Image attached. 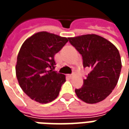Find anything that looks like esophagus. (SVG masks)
I'll use <instances>...</instances> for the list:
<instances>
[{"instance_id":"34e87169","label":"esophagus","mask_w":129,"mask_h":129,"mask_svg":"<svg viewBox=\"0 0 129 129\" xmlns=\"http://www.w3.org/2000/svg\"><path fill=\"white\" fill-rule=\"evenodd\" d=\"M68 77L70 79H72L74 77V75H68Z\"/></svg>"}]
</instances>
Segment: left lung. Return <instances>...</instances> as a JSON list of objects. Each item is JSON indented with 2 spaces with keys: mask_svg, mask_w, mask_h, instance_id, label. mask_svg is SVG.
<instances>
[{
  "mask_svg": "<svg viewBox=\"0 0 129 129\" xmlns=\"http://www.w3.org/2000/svg\"><path fill=\"white\" fill-rule=\"evenodd\" d=\"M68 40L81 54L84 68H90L84 85L75 89L76 95L88 104L100 102L111 94L117 84L122 68L119 51L112 43L96 34Z\"/></svg>",
  "mask_w": 129,
  "mask_h": 129,
  "instance_id": "1",
  "label": "left lung"
}]
</instances>
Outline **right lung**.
I'll return each instance as SVG.
<instances>
[{
    "instance_id": "add662e5",
    "label": "right lung",
    "mask_w": 129,
    "mask_h": 129,
    "mask_svg": "<svg viewBox=\"0 0 129 129\" xmlns=\"http://www.w3.org/2000/svg\"><path fill=\"white\" fill-rule=\"evenodd\" d=\"M68 39L40 32L23 43L17 56L16 74L22 90L32 100L46 104L58 97L66 77L54 70V56Z\"/></svg>"
}]
</instances>
